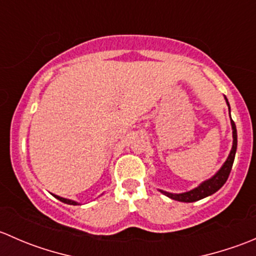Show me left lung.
<instances>
[{
  "mask_svg": "<svg viewBox=\"0 0 256 256\" xmlns=\"http://www.w3.org/2000/svg\"><path fill=\"white\" fill-rule=\"evenodd\" d=\"M226 104L229 106V102L226 100ZM230 109V108H229ZM232 128H233V147H232V151L229 154L228 158L226 161L224 162V164L222 166V168L214 174L213 177L209 178L208 180L203 182L202 184L198 186L197 188L194 190H190V192L186 193H180V194H174V193H168L164 192V190H161L164 196L170 197L171 200H178V202H186V203H190V202H196V200H203V198L208 197V196L213 194L216 193V190H220L223 187L224 183L226 182L228 180L229 174H230L232 167H233V162L234 158H236V144H238V138H236V128L234 121L232 120Z\"/></svg>",
  "mask_w": 256,
  "mask_h": 256,
  "instance_id": "left-lung-1",
  "label": "left lung"
}]
</instances>
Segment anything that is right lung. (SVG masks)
I'll use <instances>...</instances> for the list:
<instances>
[{"instance_id":"right-lung-1","label":"right lung","mask_w":256,"mask_h":256,"mask_svg":"<svg viewBox=\"0 0 256 256\" xmlns=\"http://www.w3.org/2000/svg\"><path fill=\"white\" fill-rule=\"evenodd\" d=\"M53 196H54V197L56 198V200H60V202H63V203H66V204H73V206H76V204H78V203L74 202V200H66V198H62V197H59V196H56V194H53Z\"/></svg>"}]
</instances>
